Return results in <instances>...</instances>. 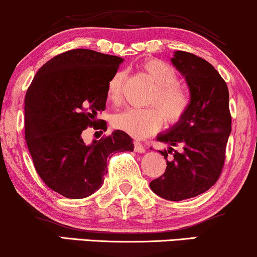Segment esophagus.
Wrapping results in <instances>:
<instances>
[{
	"instance_id": "esophagus-1",
	"label": "esophagus",
	"mask_w": 257,
	"mask_h": 257,
	"mask_svg": "<svg viewBox=\"0 0 257 257\" xmlns=\"http://www.w3.org/2000/svg\"><path fill=\"white\" fill-rule=\"evenodd\" d=\"M135 152H137V153H144L146 152V147L143 146V144L141 143V142H137V141H135Z\"/></svg>"
}]
</instances>
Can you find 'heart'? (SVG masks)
I'll list each match as a JSON object with an SVG mask.
<instances>
[{"mask_svg":"<svg viewBox=\"0 0 257 257\" xmlns=\"http://www.w3.org/2000/svg\"><path fill=\"white\" fill-rule=\"evenodd\" d=\"M141 68L149 75L155 84L150 96V103L155 105L147 108H130L117 113L113 117V126L135 138H144L154 134L162 126L165 120L168 123L182 121L192 103V95L188 87L180 85L177 69L164 60L150 57L142 62ZM123 73L117 71L107 83V98L117 103L121 98Z\"/></svg>","mask_w":257,"mask_h":257,"instance_id":"obj_1","label":"heart"}]
</instances>
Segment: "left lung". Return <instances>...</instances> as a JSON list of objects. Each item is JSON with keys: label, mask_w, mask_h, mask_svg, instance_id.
<instances>
[{"label": "left lung", "mask_w": 257, "mask_h": 257, "mask_svg": "<svg viewBox=\"0 0 257 257\" xmlns=\"http://www.w3.org/2000/svg\"><path fill=\"white\" fill-rule=\"evenodd\" d=\"M172 62L188 81L192 103L182 121L158 137L170 146H182L183 152L173 148L160 152L167 167L150 182V189L165 200L183 201L203 194L218 182L232 119L227 84L209 62L188 51H176ZM172 151L174 160L168 162Z\"/></svg>", "instance_id": "left-lung-1"}]
</instances>
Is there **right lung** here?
I'll use <instances>...</instances> for the list:
<instances>
[{
	"label": "right lung",
	"mask_w": 257,
	"mask_h": 257,
	"mask_svg": "<svg viewBox=\"0 0 257 257\" xmlns=\"http://www.w3.org/2000/svg\"><path fill=\"white\" fill-rule=\"evenodd\" d=\"M122 59L90 49H72L44 63L25 96V140L38 176L67 198H85L103 184L108 159L132 152L127 134H113L84 143L87 127L107 131L96 119L105 109L107 83ZM102 132V131H101Z\"/></svg>",
	"instance_id": "obj_1"
}]
</instances>
